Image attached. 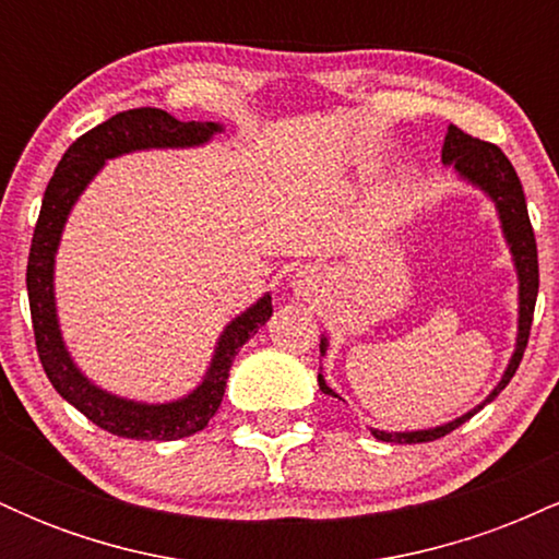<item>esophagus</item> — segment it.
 <instances>
[{
    "label": "esophagus",
    "instance_id": "esophagus-1",
    "mask_svg": "<svg viewBox=\"0 0 559 559\" xmlns=\"http://www.w3.org/2000/svg\"><path fill=\"white\" fill-rule=\"evenodd\" d=\"M297 292L301 294V297H307V294L312 292V288L318 286V275H316V271H301L299 273V278H297Z\"/></svg>",
    "mask_w": 559,
    "mask_h": 559
}]
</instances>
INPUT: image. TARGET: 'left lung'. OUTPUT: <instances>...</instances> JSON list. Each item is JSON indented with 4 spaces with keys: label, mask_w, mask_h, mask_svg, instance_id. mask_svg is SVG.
Segmentation results:
<instances>
[{
    "label": "left lung",
    "mask_w": 559,
    "mask_h": 559,
    "mask_svg": "<svg viewBox=\"0 0 559 559\" xmlns=\"http://www.w3.org/2000/svg\"><path fill=\"white\" fill-rule=\"evenodd\" d=\"M441 159H444L447 165H454V170H457L460 176L467 178L471 183L480 186V189H484L486 194L493 199V204H497V210H499V217H502L507 243H510L512 258H515L518 278H521V325H518V346H515V355H512L510 365H507L502 381H499V386L493 389L489 394V400H486V402H491L493 396H497L499 391L510 383V378L515 376L518 365H521V360H523L525 346H528L531 323H534L536 294H538L536 236H534V226H531L528 207H525V194H523L521 178H518L512 163L504 157V152L499 150L497 144L473 139V136H467L465 131H460L457 126H449V131L444 136V146H441ZM320 349L325 352V338L320 342ZM318 386L323 394L338 396L331 386H325L323 376H318ZM484 404H480V407H484ZM478 409L463 415V418L447 423V426L431 428V431L386 433V431H376L373 428V436L378 441H394V444H420V441L441 439V436H447L449 431H454V428H460L465 420H471Z\"/></svg>",
    "instance_id": "1"
}]
</instances>
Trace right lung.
<instances>
[{
  "label": "right lung",
  "mask_w": 559,
  "mask_h": 559,
  "mask_svg": "<svg viewBox=\"0 0 559 559\" xmlns=\"http://www.w3.org/2000/svg\"><path fill=\"white\" fill-rule=\"evenodd\" d=\"M217 131H221L217 123H197V120L183 123V120H176L173 115L155 110V107L118 112L70 144V150L55 168L47 191H44L41 213H38L34 241H31L28 271H25L38 360H41L44 373L62 400H68L99 428L123 436V439L176 441L202 431L221 407L230 365H234L239 349L273 316L271 294L262 297L254 307H249L243 316L236 318L223 331L207 376L186 400L170 404L128 402L88 383L66 352L55 316L52 267L57 243H60L70 207L86 189V183L92 181L94 173L105 165V159L133 150H150V146L204 144Z\"/></svg>",
  "instance_id": "right-lung-1"
}]
</instances>
